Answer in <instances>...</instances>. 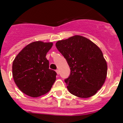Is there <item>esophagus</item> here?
<instances>
[{
	"label": "esophagus",
	"instance_id": "34e87169",
	"mask_svg": "<svg viewBox=\"0 0 123 123\" xmlns=\"http://www.w3.org/2000/svg\"><path fill=\"white\" fill-rule=\"evenodd\" d=\"M55 72H56L57 74H59V69H57V70H55Z\"/></svg>",
	"mask_w": 123,
	"mask_h": 123
}]
</instances>
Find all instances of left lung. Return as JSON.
Wrapping results in <instances>:
<instances>
[{
    "label": "left lung",
    "instance_id": "obj_1",
    "mask_svg": "<svg viewBox=\"0 0 123 123\" xmlns=\"http://www.w3.org/2000/svg\"><path fill=\"white\" fill-rule=\"evenodd\" d=\"M55 46L70 67L65 80L69 92L83 98L95 95L107 75V63L100 48L80 35L59 40Z\"/></svg>",
    "mask_w": 123,
    "mask_h": 123
}]
</instances>
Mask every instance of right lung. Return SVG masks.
<instances>
[{
	"label": "right lung",
	"mask_w": 123,
	"mask_h": 123,
	"mask_svg": "<svg viewBox=\"0 0 123 123\" xmlns=\"http://www.w3.org/2000/svg\"><path fill=\"white\" fill-rule=\"evenodd\" d=\"M53 45L51 42H32L22 49L13 60V77L23 93L36 98L51 90L57 74L49 69L46 55Z\"/></svg>",
	"instance_id": "right-lung-1"
}]
</instances>
